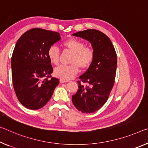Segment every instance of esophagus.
I'll return each instance as SVG.
<instances>
[{"mask_svg":"<svg viewBox=\"0 0 148 148\" xmlns=\"http://www.w3.org/2000/svg\"><path fill=\"white\" fill-rule=\"evenodd\" d=\"M68 80H64V79H60V83H66V82H68Z\"/></svg>","mask_w":148,"mask_h":148,"instance_id":"esophagus-1","label":"esophagus"}]
</instances>
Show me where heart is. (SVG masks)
<instances>
[{"instance_id":"obj_1","label":"heart","mask_w":148,"mask_h":148,"mask_svg":"<svg viewBox=\"0 0 148 148\" xmlns=\"http://www.w3.org/2000/svg\"><path fill=\"white\" fill-rule=\"evenodd\" d=\"M64 49L72 53L70 59V65H61L54 70L55 76L64 80L73 78L78 72L79 68L85 70L92 64L95 58L94 51L91 48L85 47L82 41L76 39H69L62 43ZM50 61L55 65H58L60 61V51L56 46H51L47 51Z\"/></svg>"}]
</instances>
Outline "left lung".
<instances>
[{
    "instance_id": "left-lung-1",
    "label": "left lung",
    "mask_w": 148,
    "mask_h": 148,
    "mask_svg": "<svg viewBox=\"0 0 148 148\" xmlns=\"http://www.w3.org/2000/svg\"><path fill=\"white\" fill-rule=\"evenodd\" d=\"M72 36L88 41L95 53L94 60L79 79L88 85L78 81V90L72 95L75 107L84 113H91L99 109L108 99L114 86L117 58L115 49L106 35L90 29L79 32Z\"/></svg>"
}]
</instances>
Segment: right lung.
I'll return each instance as SVG.
<instances>
[{"label":"right lung","mask_w":148,"mask_h":148,"mask_svg":"<svg viewBox=\"0 0 148 148\" xmlns=\"http://www.w3.org/2000/svg\"><path fill=\"white\" fill-rule=\"evenodd\" d=\"M60 39L59 33L34 28L16 42L11 58L13 86L19 101L27 109L45 105L59 84L51 76L53 67L47 51Z\"/></svg>","instance_id":"right-lung-1"}]
</instances>
